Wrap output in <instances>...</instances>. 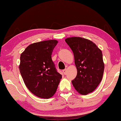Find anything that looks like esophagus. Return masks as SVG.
<instances>
[{
  "instance_id": "34e87169",
  "label": "esophagus",
  "mask_w": 121,
  "mask_h": 121,
  "mask_svg": "<svg viewBox=\"0 0 121 121\" xmlns=\"http://www.w3.org/2000/svg\"><path fill=\"white\" fill-rule=\"evenodd\" d=\"M63 73H64V75H66L67 73V69H65L63 70Z\"/></svg>"
}]
</instances>
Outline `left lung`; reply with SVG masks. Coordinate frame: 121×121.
Masks as SVG:
<instances>
[{"mask_svg":"<svg viewBox=\"0 0 121 121\" xmlns=\"http://www.w3.org/2000/svg\"><path fill=\"white\" fill-rule=\"evenodd\" d=\"M74 54L77 75L72 81L78 93L87 95L97 87L102 79L104 64L102 51L91 40L81 37L65 39Z\"/></svg>","mask_w":121,"mask_h":121,"instance_id":"8db88e82","label":"left lung"}]
</instances>
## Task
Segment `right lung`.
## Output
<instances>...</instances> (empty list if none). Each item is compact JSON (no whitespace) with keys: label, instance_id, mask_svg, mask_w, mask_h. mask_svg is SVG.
Listing matches in <instances>:
<instances>
[{"label":"right lung","instance_id":"right-lung-1","mask_svg":"<svg viewBox=\"0 0 121 121\" xmlns=\"http://www.w3.org/2000/svg\"><path fill=\"white\" fill-rule=\"evenodd\" d=\"M57 43L49 40L32 43L20 55L19 68L24 83L32 93L40 98L52 97L62 78L52 60Z\"/></svg>","mask_w":121,"mask_h":121}]
</instances>
